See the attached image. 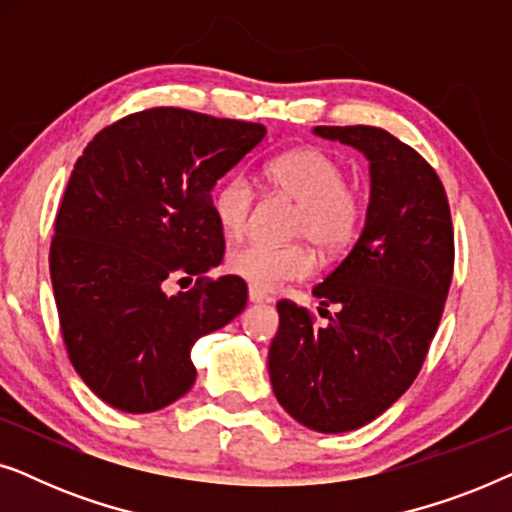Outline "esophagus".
Listing matches in <instances>:
<instances>
[{
	"mask_svg": "<svg viewBox=\"0 0 512 512\" xmlns=\"http://www.w3.org/2000/svg\"><path fill=\"white\" fill-rule=\"evenodd\" d=\"M249 300L256 305H265V303H272V298L268 293L261 291V289H254V286H249Z\"/></svg>",
	"mask_w": 512,
	"mask_h": 512,
	"instance_id": "obj_1",
	"label": "esophagus"
}]
</instances>
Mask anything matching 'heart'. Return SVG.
Instances as JSON below:
<instances>
[{
    "label": "heart",
    "instance_id": "heart-1",
    "mask_svg": "<svg viewBox=\"0 0 512 512\" xmlns=\"http://www.w3.org/2000/svg\"><path fill=\"white\" fill-rule=\"evenodd\" d=\"M263 177L275 191L298 202L293 235L310 237L319 249L342 251L356 240L363 223L361 195L347 186L338 160L314 146L279 153L263 165ZM254 186L242 174H230L212 191V214L228 237L247 230L254 209ZM314 254L307 244L249 242L228 254V270L261 291H272L293 279L312 275Z\"/></svg>",
    "mask_w": 512,
    "mask_h": 512
}]
</instances>
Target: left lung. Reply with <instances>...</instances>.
Wrapping results in <instances>:
<instances>
[{"mask_svg":"<svg viewBox=\"0 0 512 512\" xmlns=\"http://www.w3.org/2000/svg\"><path fill=\"white\" fill-rule=\"evenodd\" d=\"M314 135L368 158L366 226L312 289L324 307L338 305L324 328L279 300L268 368L296 422L342 433L373 422L415 382L450 291L454 230L436 170L401 139L373 125H317Z\"/></svg>","mask_w":512,"mask_h":512,"instance_id":"1","label":"left lung"}]
</instances>
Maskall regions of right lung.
Returning a JSON list of instances; mask_svg holds the SVG:
<instances>
[{"label":"right lung","mask_w":512,"mask_h":512,"mask_svg":"<svg viewBox=\"0 0 512 512\" xmlns=\"http://www.w3.org/2000/svg\"><path fill=\"white\" fill-rule=\"evenodd\" d=\"M261 123L177 107L97 132L55 216L51 282L69 361L95 396L153 412L195 382L191 349L247 305V284L205 279L223 258L212 188L254 146ZM198 276L167 297V278Z\"/></svg>","instance_id":"add662e5"}]
</instances>
